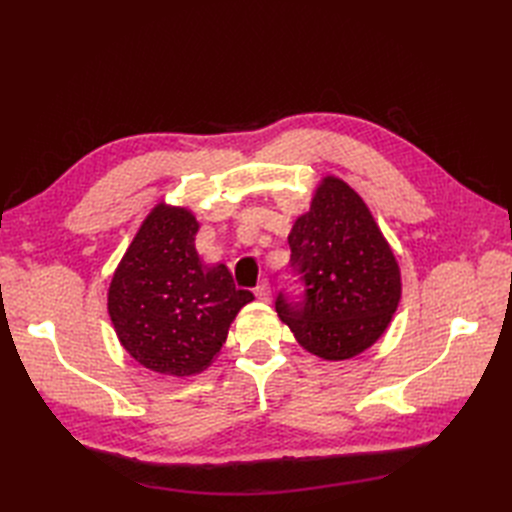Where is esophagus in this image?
I'll list each match as a JSON object with an SVG mask.
<instances>
[{
    "instance_id": "obj_1",
    "label": "esophagus",
    "mask_w": 512,
    "mask_h": 512,
    "mask_svg": "<svg viewBox=\"0 0 512 512\" xmlns=\"http://www.w3.org/2000/svg\"><path fill=\"white\" fill-rule=\"evenodd\" d=\"M256 297L260 299V301H271V286H269V282L267 280H262L258 286H256Z\"/></svg>"
}]
</instances>
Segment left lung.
<instances>
[{
  "mask_svg": "<svg viewBox=\"0 0 512 512\" xmlns=\"http://www.w3.org/2000/svg\"><path fill=\"white\" fill-rule=\"evenodd\" d=\"M290 267L303 299L277 294V316L324 361H346L374 346L401 299V273L365 200L327 175L290 235Z\"/></svg>",
  "mask_w": 512,
  "mask_h": 512,
  "instance_id": "obj_1",
  "label": "left lung"
}]
</instances>
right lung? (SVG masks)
Returning a JSON list of instances; mask_svg holds the SVG:
<instances>
[{"label":"right lung","instance_id":"right-lung-1","mask_svg":"<svg viewBox=\"0 0 512 512\" xmlns=\"http://www.w3.org/2000/svg\"><path fill=\"white\" fill-rule=\"evenodd\" d=\"M200 224L185 207L151 209L108 286V316L136 363L164 376L207 369L239 309L254 301L226 265H205L196 252Z\"/></svg>","mask_w":512,"mask_h":512}]
</instances>
